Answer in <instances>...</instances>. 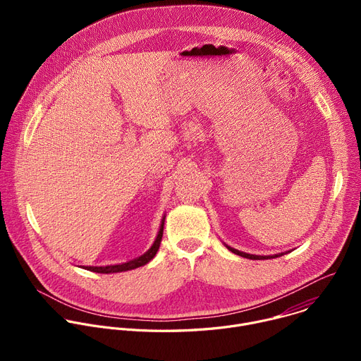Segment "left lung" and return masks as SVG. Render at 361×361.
<instances>
[{
	"label": "left lung",
	"mask_w": 361,
	"mask_h": 361,
	"mask_svg": "<svg viewBox=\"0 0 361 361\" xmlns=\"http://www.w3.org/2000/svg\"><path fill=\"white\" fill-rule=\"evenodd\" d=\"M231 252L237 254V255H241L244 257V259H250V260H267V259H276V257H281L284 255L286 252H280V254H274V255H254V254H247V252H243V251H238L230 245H226Z\"/></svg>",
	"instance_id": "1"
}]
</instances>
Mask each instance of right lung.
I'll use <instances>...</instances> for the list:
<instances>
[{
    "instance_id": "1",
    "label": "right lung",
    "mask_w": 361,
    "mask_h": 361,
    "mask_svg": "<svg viewBox=\"0 0 361 361\" xmlns=\"http://www.w3.org/2000/svg\"><path fill=\"white\" fill-rule=\"evenodd\" d=\"M164 220L166 217H163L161 220V226H160V231L157 234V238L156 241H154V244L151 245V248L148 251H145L142 255L137 257V259L131 260V262H127V263H123V264H116V266H106V267H84L90 271H94V273H101V274H110V273H121V271H128V270H134L137 267H141L144 264H147L148 262H151L154 259V255L157 254L159 248H160V243H161V238H163V230H164Z\"/></svg>"
}]
</instances>
